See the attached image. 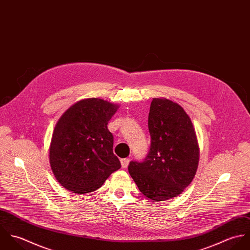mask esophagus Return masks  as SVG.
Instances as JSON below:
<instances>
[{
	"label": "esophagus",
	"mask_w": 250,
	"mask_h": 250,
	"mask_svg": "<svg viewBox=\"0 0 250 250\" xmlns=\"http://www.w3.org/2000/svg\"><path fill=\"white\" fill-rule=\"evenodd\" d=\"M120 163H121V167L123 168H126L128 167V165H129V159H121Z\"/></svg>",
	"instance_id": "1"
}]
</instances>
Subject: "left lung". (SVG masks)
<instances>
[{"label": "left lung", "mask_w": 250, "mask_h": 250, "mask_svg": "<svg viewBox=\"0 0 250 250\" xmlns=\"http://www.w3.org/2000/svg\"><path fill=\"white\" fill-rule=\"evenodd\" d=\"M149 154L143 163L131 162L128 169L141 192L154 201L180 195L194 178L199 145L185 109L167 98H154L148 116Z\"/></svg>", "instance_id": "8db88e82"}]
</instances>
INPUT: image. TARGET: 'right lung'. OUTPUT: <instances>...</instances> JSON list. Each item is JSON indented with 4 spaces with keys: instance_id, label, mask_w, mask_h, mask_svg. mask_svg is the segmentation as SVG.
<instances>
[{
    "instance_id": "1",
    "label": "right lung",
    "mask_w": 250,
    "mask_h": 250,
    "mask_svg": "<svg viewBox=\"0 0 250 250\" xmlns=\"http://www.w3.org/2000/svg\"><path fill=\"white\" fill-rule=\"evenodd\" d=\"M119 105L99 98L80 100L58 120L49 160L58 182L74 193L96 190L121 167L112 152L107 123Z\"/></svg>"
}]
</instances>
